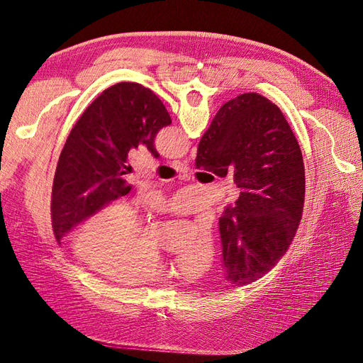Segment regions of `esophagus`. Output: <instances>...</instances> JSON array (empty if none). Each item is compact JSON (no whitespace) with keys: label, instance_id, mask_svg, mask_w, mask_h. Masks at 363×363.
<instances>
[{"label":"esophagus","instance_id":"1","mask_svg":"<svg viewBox=\"0 0 363 363\" xmlns=\"http://www.w3.org/2000/svg\"><path fill=\"white\" fill-rule=\"evenodd\" d=\"M171 167L175 168L177 171H180V172H188L189 171V164L186 162H182V160H174L171 163Z\"/></svg>","mask_w":363,"mask_h":363}]
</instances>
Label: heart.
Instances as JSON below:
<instances>
[{
	"instance_id": "b5f03b06",
	"label": "heart",
	"mask_w": 363,
	"mask_h": 363,
	"mask_svg": "<svg viewBox=\"0 0 363 363\" xmlns=\"http://www.w3.org/2000/svg\"><path fill=\"white\" fill-rule=\"evenodd\" d=\"M74 250L80 259L116 281H152L169 276L174 269L157 240L147 233L140 208L125 200L108 203L87 218L77 230ZM212 257L213 240L204 233L186 251L179 268L189 276H199Z\"/></svg>"
}]
</instances>
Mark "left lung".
<instances>
[{
  "mask_svg": "<svg viewBox=\"0 0 363 363\" xmlns=\"http://www.w3.org/2000/svg\"><path fill=\"white\" fill-rule=\"evenodd\" d=\"M171 124L160 98L139 83H118L86 108L57 162L51 218L57 242L106 204L131 191L124 175L130 150L144 145L155 157L157 131Z\"/></svg>",
  "mask_w": 363,
  "mask_h": 363,
  "instance_id": "8db88e82",
  "label": "left lung"
}]
</instances>
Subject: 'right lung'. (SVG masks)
I'll list each match as a JSON object with an SVG mask.
<instances>
[{
  "mask_svg": "<svg viewBox=\"0 0 363 363\" xmlns=\"http://www.w3.org/2000/svg\"><path fill=\"white\" fill-rule=\"evenodd\" d=\"M196 168L233 174L238 200L219 218L225 279L244 286L286 252L304 203V163L298 140L280 108L255 92L227 101L203 135Z\"/></svg>",
  "mask_w": 363,
  "mask_h": 363,
  "instance_id": "right-lung-1",
  "label": "right lung"
}]
</instances>
